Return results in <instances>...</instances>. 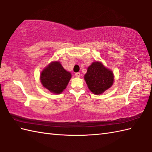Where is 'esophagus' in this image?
<instances>
[{
	"label": "esophagus",
	"mask_w": 152,
	"mask_h": 152,
	"mask_svg": "<svg viewBox=\"0 0 152 152\" xmlns=\"http://www.w3.org/2000/svg\"><path fill=\"white\" fill-rule=\"evenodd\" d=\"M80 75H81V74H80V72H76L75 74V76H76V77H77V78H80Z\"/></svg>",
	"instance_id": "esophagus-1"
}]
</instances>
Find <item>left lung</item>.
I'll use <instances>...</instances> for the list:
<instances>
[{
    "label": "left lung",
    "mask_w": 152,
    "mask_h": 152,
    "mask_svg": "<svg viewBox=\"0 0 152 152\" xmlns=\"http://www.w3.org/2000/svg\"><path fill=\"white\" fill-rule=\"evenodd\" d=\"M84 79L90 91L94 94L100 95L112 86L114 75L102 63L93 62L88 67Z\"/></svg>",
    "instance_id": "obj_1"
}]
</instances>
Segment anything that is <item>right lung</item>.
I'll return each instance as SVG.
<instances>
[{
	"label": "right lung",
	"mask_w": 152,
	"mask_h": 152,
	"mask_svg": "<svg viewBox=\"0 0 152 152\" xmlns=\"http://www.w3.org/2000/svg\"><path fill=\"white\" fill-rule=\"evenodd\" d=\"M71 74L63 69L59 62L50 63L41 73L42 84L50 91L59 94L66 88Z\"/></svg>",
	"instance_id": "obj_1"
}]
</instances>
